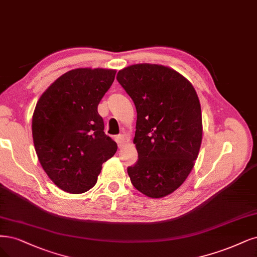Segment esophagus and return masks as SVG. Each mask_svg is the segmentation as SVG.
I'll list each match as a JSON object with an SVG mask.
<instances>
[{
	"instance_id": "esophagus-1",
	"label": "esophagus",
	"mask_w": 257,
	"mask_h": 257,
	"mask_svg": "<svg viewBox=\"0 0 257 257\" xmlns=\"http://www.w3.org/2000/svg\"><path fill=\"white\" fill-rule=\"evenodd\" d=\"M116 141H117V144H118L119 148H122L123 146L125 145V143H126L125 136H124V135H119V136H117V137H116Z\"/></svg>"
}]
</instances>
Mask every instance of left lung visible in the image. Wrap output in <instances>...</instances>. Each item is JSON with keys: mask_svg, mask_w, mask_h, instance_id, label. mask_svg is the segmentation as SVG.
<instances>
[{"mask_svg": "<svg viewBox=\"0 0 257 257\" xmlns=\"http://www.w3.org/2000/svg\"><path fill=\"white\" fill-rule=\"evenodd\" d=\"M118 82L137 110L133 143L137 163L127 168L134 187L152 199L169 196L188 178L202 143L198 94L174 69L136 64L120 70Z\"/></svg>", "mask_w": 257, "mask_h": 257, "instance_id": "obj_1", "label": "left lung"}]
</instances>
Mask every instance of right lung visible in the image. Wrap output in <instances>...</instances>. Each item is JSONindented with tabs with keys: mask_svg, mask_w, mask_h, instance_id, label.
Instances as JSON below:
<instances>
[{
	"mask_svg": "<svg viewBox=\"0 0 257 257\" xmlns=\"http://www.w3.org/2000/svg\"><path fill=\"white\" fill-rule=\"evenodd\" d=\"M116 70L77 68L51 84L32 120L34 146L43 170L58 188L78 194L91 189L102 165L117 152L104 133L98 105Z\"/></svg>",
	"mask_w": 257,
	"mask_h": 257,
	"instance_id": "right-lung-1",
	"label": "right lung"
}]
</instances>
